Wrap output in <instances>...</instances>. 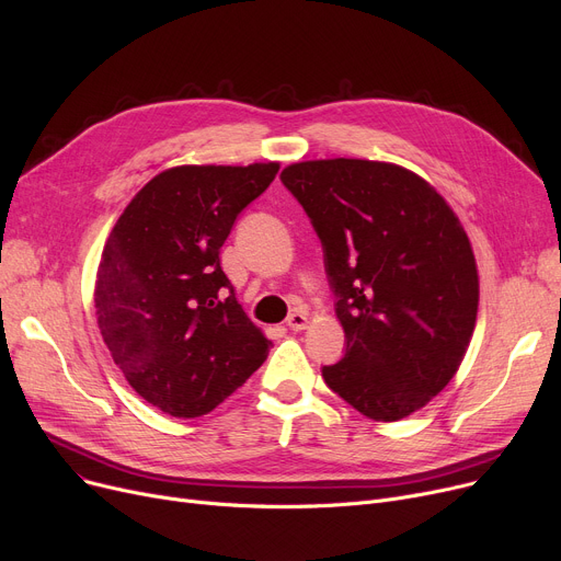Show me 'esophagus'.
<instances>
[{
    "label": "esophagus",
    "instance_id": "1",
    "mask_svg": "<svg viewBox=\"0 0 561 561\" xmlns=\"http://www.w3.org/2000/svg\"><path fill=\"white\" fill-rule=\"evenodd\" d=\"M309 325V318L305 311H293L288 318H286V328L293 330V332H300Z\"/></svg>",
    "mask_w": 561,
    "mask_h": 561
}]
</instances>
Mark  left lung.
<instances>
[{"label": "left lung", "instance_id": "1", "mask_svg": "<svg viewBox=\"0 0 561 561\" xmlns=\"http://www.w3.org/2000/svg\"><path fill=\"white\" fill-rule=\"evenodd\" d=\"M279 180L318 233L345 332L325 385L373 421L414 414L444 391L476 330L478 268L459 218L393 163L305 161Z\"/></svg>", "mask_w": 561, "mask_h": 561}]
</instances>
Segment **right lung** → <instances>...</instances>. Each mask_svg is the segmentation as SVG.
Returning <instances> with one entry per match:
<instances>
[{"instance_id": "add662e5", "label": "right lung", "mask_w": 561, "mask_h": 561, "mask_svg": "<svg viewBox=\"0 0 561 561\" xmlns=\"http://www.w3.org/2000/svg\"><path fill=\"white\" fill-rule=\"evenodd\" d=\"M279 163L180 165L147 182L102 252L95 309L131 389L174 419L209 414L265 362L220 248Z\"/></svg>"}]
</instances>
